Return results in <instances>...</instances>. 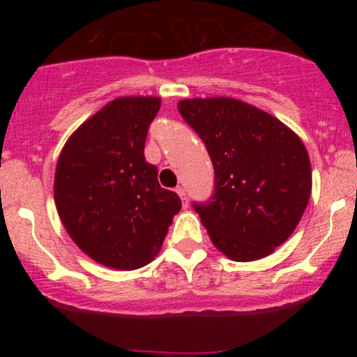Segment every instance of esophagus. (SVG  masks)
I'll return each mask as SVG.
<instances>
[{
  "label": "esophagus",
  "mask_w": 357,
  "mask_h": 357,
  "mask_svg": "<svg viewBox=\"0 0 357 357\" xmlns=\"http://www.w3.org/2000/svg\"><path fill=\"white\" fill-rule=\"evenodd\" d=\"M176 192H178L179 198H181L183 206H184V208H188V196H186V191H184V188L178 186V188H176Z\"/></svg>",
  "instance_id": "1"
}]
</instances>
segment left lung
Listing matches in <instances>:
<instances>
[{"label": "left lung", "mask_w": 357, "mask_h": 357, "mask_svg": "<svg viewBox=\"0 0 357 357\" xmlns=\"http://www.w3.org/2000/svg\"><path fill=\"white\" fill-rule=\"evenodd\" d=\"M178 109L215 169L213 196L192 204L213 245L235 261L270 255L296 230L310 198L312 171L301 137L230 97L186 99Z\"/></svg>", "instance_id": "1"}]
</instances>
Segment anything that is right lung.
<instances>
[{"mask_svg": "<svg viewBox=\"0 0 357 357\" xmlns=\"http://www.w3.org/2000/svg\"><path fill=\"white\" fill-rule=\"evenodd\" d=\"M158 97H119L85 121L61 149L55 204L70 238L105 267L136 270L154 260L173 216L174 191L159 186L144 158Z\"/></svg>", "mask_w": 357, "mask_h": 357, "instance_id": "1", "label": "right lung"}]
</instances>
